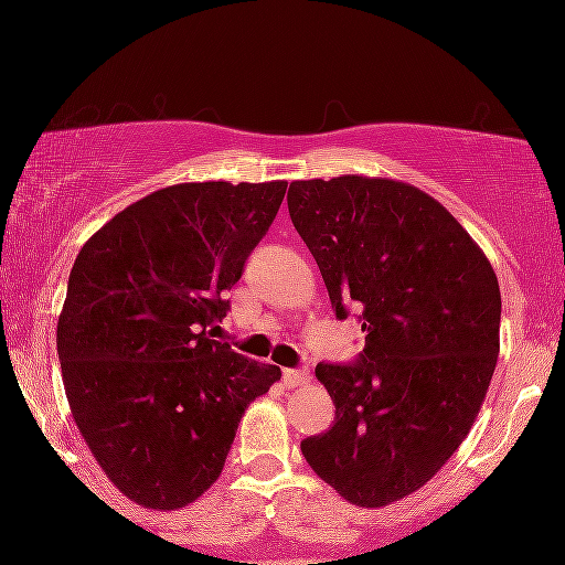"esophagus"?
<instances>
[{"label":"esophagus","mask_w":565,"mask_h":565,"mask_svg":"<svg viewBox=\"0 0 565 565\" xmlns=\"http://www.w3.org/2000/svg\"><path fill=\"white\" fill-rule=\"evenodd\" d=\"M281 382L284 387H300V385H308L310 374L305 372V369H284Z\"/></svg>","instance_id":"obj_1"}]
</instances>
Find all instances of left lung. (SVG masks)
<instances>
[{"mask_svg": "<svg viewBox=\"0 0 565 565\" xmlns=\"http://www.w3.org/2000/svg\"><path fill=\"white\" fill-rule=\"evenodd\" d=\"M289 217L337 319L359 302L355 364H319L334 425L300 444L359 508L423 489L468 438L499 355L502 297L483 249L440 201L391 178L295 180Z\"/></svg>", "mask_w": 565, "mask_h": 565, "instance_id": "obj_1", "label": "left lung"}]
</instances>
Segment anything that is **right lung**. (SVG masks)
<instances>
[{
    "label": "right lung",
    "instance_id": "1",
    "mask_svg": "<svg viewBox=\"0 0 565 565\" xmlns=\"http://www.w3.org/2000/svg\"><path fill=\"white\" fill-rule=\"evenodd\" d=\"M287 183H180L87 238L57 316L63 387L89 451L129 502L180 510L217 481L244 408L281 369L210 340L223 291Z\"/></svg>",
    "mask_w": 565,
    "mask_h": 565
}]
</instances>
